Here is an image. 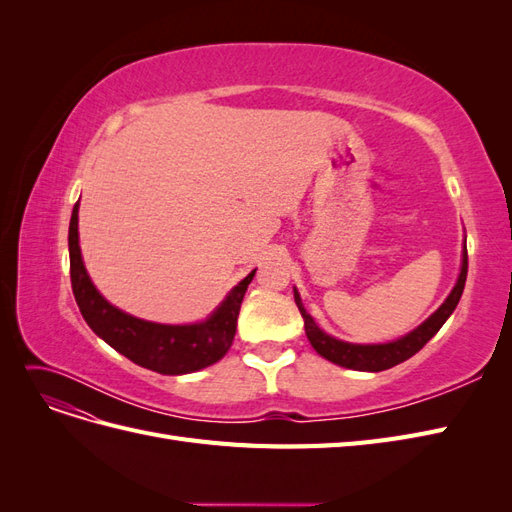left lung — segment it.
I'll list each match as a JSON object with an SVG mask.
<instances>
[{
	"label": "left lung",
	"mask_w": 512,
	"mask_h": 512,
	"mask_svg": "<svg viewBox=\"0 0 512 512\" xmlns=\"http://www.w3.org/2000/svg\"><path fill=\"white\" fill-rule=\"evenodd\" d=\"M466 277H468V247H463L459 280H457L455 288L451 290V294L446 297V301L438 307V312H433L421 324V327H416L406 337H399V339H395V342H389V344L361 346V344H348V342H342V339H335V337L324 333L314 322V318L305 312L297 288H294V303H297L299 312L303 316L305 335L309 339V344L314 346V350L320 356H324V359L335 363V365H342V367L356 369V371H384V369H391L399 363L408 361L410 356H414L433 335L442 329V324L448 320V316L455 312V307L461 299L463 286H466Z\"/></svg>",
	"instance_id": "1"
}]
</instances>
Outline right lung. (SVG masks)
Instances as JSON below:
<instances>
[{
    "label": "right lung",
    "instance_id": "obj_1",
    "mask_svg": "<svg viewBox=\"0 0 512 512\" xmlns=\"http://www.w3.org/2000/svg\"><path fill=\"white\" fill-rule=\"evenodd\" d=\"M68 247L72 292L85 322L108 346L128 356L132 363L158 374L181 376L218 363L228 352L235 339L243 294L247 284L254 280L256 269L228 292L222 305L205 322L158 324L121 312L91 284L79 247V203L72 209Z\"/></svg>",
    "mask_w": 512,
    "mask_h": 512
}]
</instances>
